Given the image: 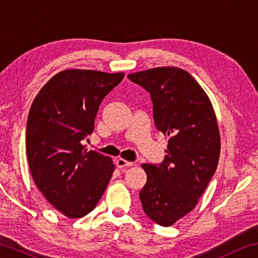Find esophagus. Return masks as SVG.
Returning <instances> with one entry per match:
<instances>
[{
    "label": "esophagus",
    "instance_id": "esophagus-1",
    "mask_svg": "<svg viewBox=\"0 0 258 258\" xmlns=\"http://www.w3.org/2000/svg\"><path fill=\"white\" fill-rule=\"evenodd\" d=\"M116 166L118 167V168H120V169H124V168H126V167L133 166V162L126 161V160H124V159L119 158V159H117V160H116Z\"/></svg>",
    "mask_w": 258,
    "mask_h": 258
}]
</instances>
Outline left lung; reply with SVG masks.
I'll list each match as a JSON object with an SVG mask.
<instances>
[{
  "label": "left lung",
  "instance_id": "obj_1",
  "mask_svg": "<svg viewBox=\"0 0 258 258\" xmlns=\"http://www.w3.org/2000/svg\"><path fill=\"white\" fill-rule=\"evenodd\" d=\"M127 78L150 93L154 125L170 137L162 162L141 165L147 182L140 190L144 213L169 227L195 208L217 170V117L207 93L185 70L156 68Z\"/></svg>",
  "mask_w": 258,
  "mask_h": 258
}]
</instances>
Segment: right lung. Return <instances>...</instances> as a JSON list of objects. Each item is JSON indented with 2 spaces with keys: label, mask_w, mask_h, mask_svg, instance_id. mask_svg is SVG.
<instances>
[{
  "label": "right lung",
  "mask_w": 258,
  "mask_h": 258,
  "mask_svg": "<svg viewBox=\"0 0 258 258\" xmlns=\"http://www.w3.org/2000/svg\"><path fill=\"white\" fill-rule=\"evenodd\" d=\"M124 73L65 70L40 89L27 120L26 150L31 176L53 207L68 218L95 209L115 170L109 157L83 141L95 128L104 98Z\"/></svg>",
  "instance_id": "right-lung-1"
}]
</instances>
